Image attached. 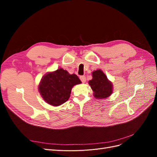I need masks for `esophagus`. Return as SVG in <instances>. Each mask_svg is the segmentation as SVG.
<instances>
[{"label": "esophagus", "mask_w": 157, "mask_h": 157, "mask_svg": "<svg viewBox=\"0 0 157 157\" xmlns=\"http://www.w3.org/2000/svg\"><path fill=\"white\" fill-rule=\"evenodd\" d=\"M80 80H81L82 83L86 82V77H85V76H80Z\"/></svg>", "instance_id": "esophagus-1"}]
</instances>
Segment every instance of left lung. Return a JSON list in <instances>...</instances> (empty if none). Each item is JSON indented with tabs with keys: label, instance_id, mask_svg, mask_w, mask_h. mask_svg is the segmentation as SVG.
Returning a JSON list of instances; mask_svg holds the SVG:
<instances>
[{
	"label": "left lung",
	"instance_id": "8db88e82",
	"mask_svg": "<svg viewBox=\"0 0 157 157\" xmlns=\"http://www.w3.org/2000/svg\"><path fill=\"white\" fill-rule=\"evenodd\" d=\"M92 79L88 84L93 90V95L96 99H102L109 97L113 94V85L102 70L97 69L92 73Z\"/></svg>",
	"mask_w": 157,
	"mask_h": 157
}]
</instances>
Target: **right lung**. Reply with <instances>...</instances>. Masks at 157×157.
Masks as SVG:
<instances>
[{
	"instance_id": "obj_1",
	"label": "right lung",
	"mask_w": 157,
	"mask_h": 157,
	"mask_svg": "<svg viewBox=\"0 0 157 157\" xmlns=\"http://www.w3.org/2000/svg\"><path fill=\"white\" fill-rule=\"evenodd\" d=\"M82 83L75 74L59 68L48 72L42 78L39 84V93L44 100L52 106H59L67 101L75 85Z\"/></svg>"
}]
</instances>
